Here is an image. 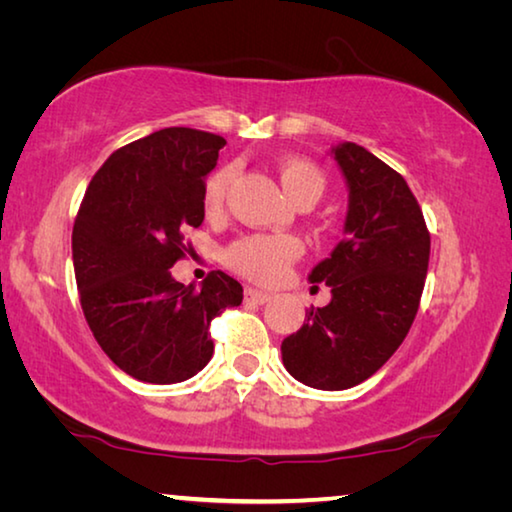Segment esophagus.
<instances>
[{"label":"esophagus","instance_id":"obj_1","mask_svg":"<svg viewBox=\"0 0 512 512\" xmlns=\"http://www.w3.org/2000/svg\"><path fill=\"white\" fill-rule=\"evenodd\" d=\"M244 300H246V302H255V305H264V302L271 300V293L259 291V289H253V287H246Z\"/></svg>","mask_w":512,"mask_h":512}]
</instances>
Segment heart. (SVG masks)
<instances>
[{
  "mask_svg": "<svg viewBox=\"0 0 512 512\" xmlns=\"http://www.w3.org/2000/svg\"><path fill=\"white\" fill-rule=\"evenodd\" d=\"M232 167L214 169L203 183V207L207 214L221 212L225 192L232 180ZM282 185L287 194L300 203L314 205L325 192V176L316 164L302 158H289L280 167ZM300 241L291 235H250L235 241L225 253L228 262L237 273L255 282H277L287 271V266L300 255Z\"/></svg>",
  "mask_w": 512,
  "mask_h": 512,
  "instance_id": "heart-1",
  "label": "heart"
}]
</instances>
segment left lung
I'll return each instance as SVG.
<instances>
[{"instance_id":"8db88e82","label":"left lung","mask_w":512,"mask_h":512,"mask_svg":"<svg viewBox=\"0 0 512 512\" xmlns=\"http://www.w3.org/2000/svg\"><path fill=\"white\" fill-rule=\"evenodd\" d=\"M348 185L343 239L314 266L309 282L332 289L282 341L293 379L318 391H345L384 366L418 314L431 237L400 173L354 142L332 146Z\"/></svg>"}]
</instances>
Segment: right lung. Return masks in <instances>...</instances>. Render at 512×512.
Listing matches in <instances>:
<instances>
[{
  "instance_id": "right-lung-1",
  "label": "right lung",
  "mask_w": 512,
  "mask_h": 512,
  "mask_svg": "<svg viewBox=\"0 0 512 512\" xmlns=\"http://www.w3.org/2000/svg\"><path fill=\"white\" fill-rule=\"evenodd\" d=\"M225 140L162 128L103 162L72 232L81 307L110 361L149 384H178L212 359L210 323L239 307L235 277L212 271L180 284L169 268L189 250L183 232L205 219L203 183Z\"/></svg>"
}]
</instances>
